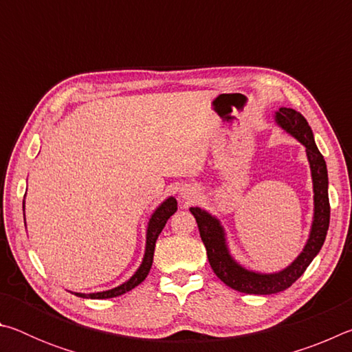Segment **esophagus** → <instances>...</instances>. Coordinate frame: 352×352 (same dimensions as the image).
Masks as SVG:
<instances>
[{
  "label": "esophagus",
  "instance_id": "1",
  "mask_svg": "<svg viewBox=\"0 0 352 352\" xmlns=\"http://www.w3.org/2000/svg\"><path fill=\"white\" fill-rule=\"evenodd\" d=\"M189 194H194V192H183V197H188L189 199Z\"/></svg>",
  "mask_w": 352,
  "mask_h": 352
}]
</instances>
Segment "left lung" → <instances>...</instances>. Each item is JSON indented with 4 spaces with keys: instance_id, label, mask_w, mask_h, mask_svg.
<instances>
[{
    "instance_id": "left-lung-1",
    "label": "left lung",
    "mask_w": 352,
    "mask_h": 352,
    "mask_svg": "<svg viewBox=\"0 0 352 352\" xmlns=\"http://www.w3.org/2000/svg\"><path fill=\"white\" fill-rule=\"evenodd\" d=\"M275 121L279 127L284 129L285 132L290 133L306 147V155L312 172L314 220L309 239L302 252L298 254V258L284 270L276 273L248 270L231 256L228 245H226L225 230L220 225L219 219L197 206L189 208V211L197 220L200 237L205 243L211 269L220 281H223L231 289L242 292V294L272 295L289 289L318 254L324 243L327 228H329L331 206L329 195H327V183H329L327 182V169L323 155L320 153L317 144H315L311 126L300 111L285 109V107H281L275 113Z\"/></svg>"
}]
</instances>
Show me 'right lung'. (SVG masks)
Instances as JSON below:
<instances>
[{
	"mask_svg": "<svg viewBox=\"0 0 352 352\" xmlns=\"http://www.w3.org/2000/svg\"><path fill=\"white\" fill-rule=\"evenodd\" d=\"M175 211H177V200L174 197L166 199L163 204L153 211L152 217L148 219V223H147L144 258H142L140 269L135 272V275L132 278L127 279L126 283H122L121 285H118V287H115V289H110L105 292H96V294H77V292H74V295L80 296V298H91V300H105V298H115V296L127 294V292L135 289L136 285H140L148 275V272H151V267L153 262L155 242H157L160 233L163 231L166 222H168L169 217Z\"/></svg>",
	"mask_w": 352,
	"mask_h": 352,
	"instance_id": "add662e5",
	"label": "right lung"
}]
</instances>
